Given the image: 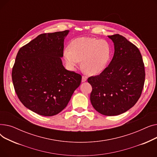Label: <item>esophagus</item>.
<instances>
[{"label":"esophagus","instance_id":"34e87169","mask_svg":"<svg viewBox=\"0 0 157 157\" xmlns=\"http://www.w3.org/2000/svg\"><path fill=\"white\" fill-rule=\"evenodd\" d=\"M87 76H82V82H85V81H86V79H87Z\"/></svg>","mask_w":157,"mask_h":157}]
</instances>
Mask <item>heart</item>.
I'll return each mask as SVG.
<instances>
[{"instance_id":"obj_1","label":"heart","mask_w":157,"mask_h":157,"mask_svg":"<svg viewBox=\"0 0 157 157\" xmlns=\"http://www.w3.org/2000/svg\"><path fill=\"white\" fill-rule=\"evenodd\" d=\"M69 49L64 50L63 55L69 67L75 69L82 60V67L90 75L102 72L111 57V46L108 41L90 37L73 39Z\"/></svg>"}]
</instances>
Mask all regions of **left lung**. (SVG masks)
I'll return each instance as SVG.
<instances>
[{
    "mask_svg": "<svg viewBox=\"0 0 157 157\" xmlns=\"http://www.w3.org/2000/svg\"><path fill=\"white\" fill-rule=\"evenodd\" d=\"M114 53L108 67L88 78L92 86L90 101L94 108L105 116L128 111L141 97L145 81L144 64L137 47L120 34L108 36Z\"/></svg>",
    "mask_w": 157,
    "mask_h": 157,
    "instance_id": "left-lung-1",
    "label": "left lung"
}]
</instances>
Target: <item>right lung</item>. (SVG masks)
<instances>
[{
	"label": "right lung",
	"instance_id": "add662e5",
	"mask_svg": "<svg viewBox=\"0 0 157 157\" xmlns=\"http://www.w3.org/2000/svg\"><path fill=\"white\" fill-rule=\"evenodd\" d=\"M68 32L40 34L16 57L12 80L16 95L27 108L42 116L61 112L81 84V74L66 70L61 60Z\"/></svg>",
	"mask_w": 157,
	"mask_h": 157
}]
</instances>
